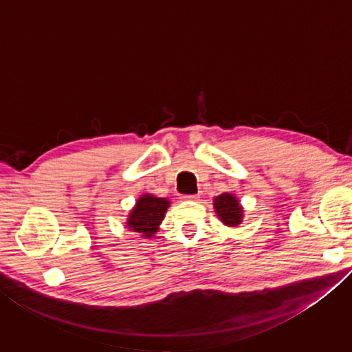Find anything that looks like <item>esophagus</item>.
Masks as SVG:
<instances>
[{"mask_svg":"<svg viewBox=\"0 0 352 352\" xmlns=\"http://www.w3.org/2000/svg\"><path fill=\"white\" fill-rule=\"evenodd\" d=\"M183 200H199L200 199V195L199 194H192V195H183V197H182Z\"/></svg>","mask_w":352,"mask_h":352,"instance_id":"esophagus-1","label":"esophagus"}]
</instances>
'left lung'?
Instances as JSON below:
<instances>
[{
  "label": "left lung",
  "instance_id": "left-lung-1",
  "mask_svg": "<svg viewBox=\"0 0 352 352\" xmlns=\"http://www.w3.org/2000/svg\"><path fill=\"white\" fill-rule=\"evenodd\" d=\"M214 210L226 226H237L243 219V208L233 194H220L214 199Z\"/></svg>",
  "mask_w": 352,
  "mask_h": 352
}]
</instances>
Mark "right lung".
<instances>
[{
  "instance_id": "add662e5",
  "label": "right lung",
  "mask_w": 352,
  "mask_h": 352,
  "mask_svg": "<svg viewBox=\"0 0 352 352\" xmlns=\"http://www.w3.org/2000/svg\"><path fill=\"white\" fill-rule=\"evenodd\" d=\"M169 205L168 199L155 197L152 194H142L129 214L127 228L132 233H140L147 239L153 237L163 222Z\"/></svg>"
}]
</instances>
